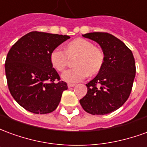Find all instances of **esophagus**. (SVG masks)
<instances>
[{
	"label": "esophagus",
	"mask_w": 147,
	"mask_h": 147,
	"mask_svg": "<svg viewBox=\"0 0 147 147\" xmlns=\"http://www.w3.org/2000/svg\"><path fill=\"white\" fill-rule=\"evenodd\" d=\"M67 86H68L69 88H71V87L75 86V84H74V83H68V84H67Z\"/></svg>",
	"instance_id": "1"
}]
</instances>
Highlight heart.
Wrapping results in <instances>:
<instances>
[{
  "mask_svg": "<svg viewBox=\"0 0 147 147\" xmlns=\"http://www.w3.org/2000/svg\"><path fill=\"white\" fill-rule=\"evenodd\" d=\"M68 56L79 55L75 68L62 74V80L67 83H74L84 80L88 75H95L101 70L104 63V54L100 49L84 38H76L66 45V52L60 47L55 48L50 53V62L56 70L62 71L68 62Z\"/></svg>",
  "mask_w": 147,
  "mask_h": 147,
  "instance_id": "1",
  "label": "heart"
}]
</instances>
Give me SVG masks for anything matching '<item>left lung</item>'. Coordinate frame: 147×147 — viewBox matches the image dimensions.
Segmentation results:
<instances>
[{"label": "left lung", "mask_w": 147, "mask_h": 147, "mask_svg": "<svg viewBox=\"0 0 147 147\" xmlns=\"http://www.w3.org/2000/svg\"><path fill=\"white\" fill-rule=\"evenodd\" d=\"M83 37L96 42L104 54V63L98 75L86 84L87 93L80 99L88 113L105 115L121 107L129 97L136 76L132 52L110 34L93 32Z\"/></svg>", "instance_id": "1"}]
</instances>
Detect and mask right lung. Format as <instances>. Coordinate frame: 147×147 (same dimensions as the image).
<instances>
[{
  "instance_id": "1",
  "label": "right lung",
  "mask_w": 147,
  "mask_h": 147,
  "mask_svg": "<svg viewBox=\"0 0 147 147\" xmlns=\"http://www.w3.org/2000/svg\"><path fill=\"white\" fill-rule=\"evenodd\" d=\"M67 35L32 31L12 45L5 61L9 91L19 105L36 114L49 113L61 102L67 83L50 62V53L66 40Z\"/></svg>"
}]
</instances>
